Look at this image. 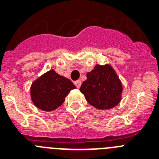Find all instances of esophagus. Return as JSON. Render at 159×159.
Here are the masks:
<instances>
[{
    "instance_id": "34e87169",
    "label": "esophagus",
    "mask_w": 159,
    "mask_h": 159,
    "mask_svg": "<svg viewBox=\"0 0 159 159\" xmlns=\"http://www.w3.org/2000/svg\"><path fill=\"white\" fill-rule=\"evenodd\" d=\"M75 86L78 88V89H79L81 85V81H80V80H78V81H75Z\"/></svg>"
}]
</instances>
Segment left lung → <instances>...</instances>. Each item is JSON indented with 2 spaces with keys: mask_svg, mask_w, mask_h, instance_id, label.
Returning <instances> with one entry per match:
<instances>
[{
  "mask_svg": "<svg viewBox=\"0 0 159 159\" xmlns=\"http://www.w3.org/2000/svg\"><path fill=\"white\" fill-rule=\"evenodd\" d=\"M123 87L116 71L109 64L96 65L87 73L80 88L86 101L100 110L110 109L120 103Z\"/></svg>",
  "mask_w": 159,
  "mask_h": 159,
  "instance_id": "8db88e82",
  "label": "left lung"
}]
</instances>
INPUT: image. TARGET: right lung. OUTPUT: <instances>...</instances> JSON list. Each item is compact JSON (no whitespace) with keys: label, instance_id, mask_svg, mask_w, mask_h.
Instances as JSON below:
<instances>
[{"label":"right lung","instance_id":"obj_1","mask_svg":"<svg viewBox=\"0 0 159 159\" xmlns=\"http://www.w3.org/2000/svg\"><path fill=\"white\" fill-rule=\"evenodd\" d=\"M76 89L68 78L56 73L54 69L43 74L30 86V98L39 109L51 111L64 103L65 97Z\"/></svg>","mask_w":159,"mask_h":159}]
</instances>
